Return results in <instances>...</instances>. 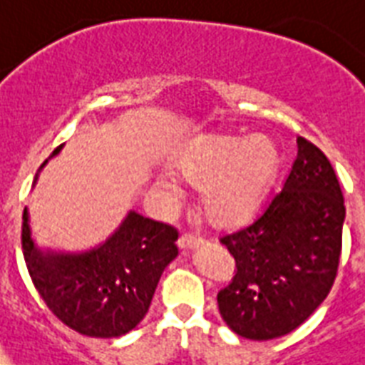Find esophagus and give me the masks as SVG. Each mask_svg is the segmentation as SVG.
Returning <instances> with one entry per match:
<instances>
[{"mask_svg": "<svg viewBox=\"0 0 365 365\" xmlns=\"http://www.w3.org/2000/svg\"><path fill=\"white\" fill-rule=\"evenodd\" d=\"M198 244H200V238L192 232H183L182 236L178 238V245H180L182 250H192V247H197Z\"/></svg>", "mask_w": 365, "mask_h": 365, "instance_id": "esophagus-1", "label": "esophagus"}]
</instances>
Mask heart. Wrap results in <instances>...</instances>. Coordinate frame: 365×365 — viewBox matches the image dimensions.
<instances>
[{"mask_svg":"<svg viewBox=\"0 0 365 365\" xmlns=\"http://www.w3.org/2000/svg\"><path fill=\"white\" fill-rule=\"evenodd\" d=\"M279 165V153L268 136L247 140L213 136L183 153L178 173L202 189V212L219 229H234L250 221L268 195ZM176 189L173 178L165 180Z\"/></svg>","mask_w":365,"mask_h":365,"instance_id":"obj_1","label":"heart"}]
</instances>
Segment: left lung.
<instances>
[{"label":"left lung","instance_id":"left-lung-1","mask_svg":"<svg viewBox=\"0 0 365 365\" xmlns=\"http://www.w3.org/2000/svg\"><path fill=\"white\" fill-rule=\"evenodd\" d=\"M343 221V192L328 157L298 136L283 189L251 223L219 238L236 262L217 292L227 327L268 341L306 322L336 281Z\"/></svg>","mask_w":365,"mask_h":365}]
</instances>
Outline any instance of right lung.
Here are the masks:
<instances>
[{"label": "right lung", "instance_id": "right-lung-1", "mask_svg": "<svg viewBox=\"0 0 365 365\" xmlns=\"http://www.w3.org/2000/svg\"><path fill=\"white\" fill-rule=\"evenodd\" d=\"M22 219L24 260L35 289L59 321L82 336L131 331L148 313L163 269L178 255L173 225L135 212L108 242L82 255H43L31 240L26 210Z\"/></svg>", "mask_w": 365, "mask_h": 365}]
</instances>
